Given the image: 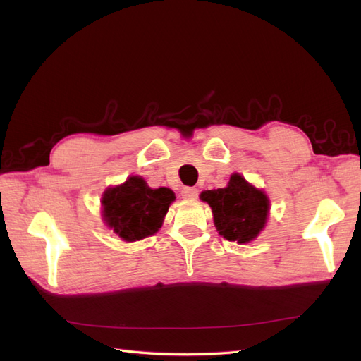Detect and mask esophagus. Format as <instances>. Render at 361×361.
I'll use <instances>...</instances> for the list:
<instances>
[{"instance_id":"esophagus-1","label":"esophagus","mask_w":361,"mask_h":361,"mask_svg":"<svg viewBox=\"0 0 361 361\" xmlns=\"http://www.w3.org/2000/svg\"><path fill=\"white\" fill-rule=\"evenodd\" d=\"M180 194H182L185 200H195L197 195H198V190L192 188V186H186V188L182 190Z\"/></svg>"}]
</instances>
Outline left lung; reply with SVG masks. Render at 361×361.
I'll return each mask as SVG.
<instances>
[{
  "label": "left lung",
  "mask_w": 361,
  "mask_h": 361,
  "mask_svg": "<svg viewBox=\"0 0 361 361\" xmlns=\"http://www.w3.org/2000/svg\"><path fill=\"white\" fill-rule=\"evenodd\" d=\"M200 198L212 209L219 235L230 242L250 243L266 227L269 197L239 173H233L226 188L203 191Z\"/></svg>",
  "instance_id": "left-lung-1"
}]
</instances>
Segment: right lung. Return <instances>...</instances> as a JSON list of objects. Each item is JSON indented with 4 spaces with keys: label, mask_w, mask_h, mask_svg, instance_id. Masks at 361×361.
<instances>
[{
    "label": "right lung",
    "mask_w": 361,
    "mask_h": 361,
    "mask_svg": "<svg viewBox=\"0 0 361 361\" xmlns=\"http://www.w3.org/2000/svg\"><path fill=\"white\" fill-rule=\"evenodd\" d=\"M175 198L170 188L154 190L142 176H130L103 192V221L123 242H137L161 228Z\"/></svg>",
    "instance_id": "1"
}]
</instances>
